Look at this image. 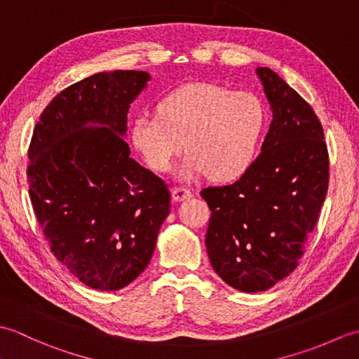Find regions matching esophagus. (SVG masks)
Wrapping results in <instances>:
<instances>
[{"label": "esophagus", "instance_id": "esophagus-1", "mask_svg": "<svg viewBox=\"0 0 359 359\" xmlns=\"http://www.w3.org/2000/svg\"><path fill=\"white\" fill-rule=\"evenodd\" d=\"M193 197V193L189 191L188 188H182V187H175L172 189V199L175 202H184L187 199H191Z\"/></svg>", "mask_w": 359, "mask_h": 359}]
</instances>
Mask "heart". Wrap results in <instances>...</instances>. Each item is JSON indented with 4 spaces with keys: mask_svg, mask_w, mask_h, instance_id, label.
Wrapping results in <instances>:
<instances>
[{
    "mask_svg": "<svg viewBox=\"0 0 359 359\" xmlns=\"http://www.w3.org/2000/svg\"><path fill=\"white\" fill-rule=\"evenodd\" d=\"M158 116H139L131 140L144 162L166 172L184 148L182 180L208 174L215 180H234L248 171L261 143L266 111L248 90H231L215 83H188L157 103Z\"/></svg>",
    "mask_w": 359,
    "mask_h": 359,
    "instance_id": "heart-1",
    "label": "heart"
}]
</instances>
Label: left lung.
Segmentation results:
<instances>
[{"label":"left lung","mask_w":359,"mask_h":359,"mask_svg":"<svg viewBox=\"0 0 359 359\" xmlns=\"http://www.w3.org/2000/svg\"><path fill=\"white\" fill-rule=\"evenodd\" d=\"M273 112L262 152L231 185L201 191L211 210L205 238L211 266L245 293L287 278L304 255L329 187L321 121L269 67H257Z\"/></svg>","instance_id":"left-lung-1"}]
</instances>
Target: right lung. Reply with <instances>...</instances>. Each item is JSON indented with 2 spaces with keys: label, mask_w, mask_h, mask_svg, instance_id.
<instances>
[{
  "label": "right lung",
  "mask_w": 359,
  "mask_h": 359,
  "mask_svg": "<svg viewBox=\"0 0 359 359\" xmlns=\"http://www.w3.org/2000/svg\"><path fill=\"white\" fill-rule=\"evenodd\" d=\"M151 75L98 72L46 106L29 147V196L50 251L83 284L112 292L147 269L170 215L162 179L133 157L128 111Z\"/></svg>",
  "instance_id": "right-lung-1"
}]
</instances>
